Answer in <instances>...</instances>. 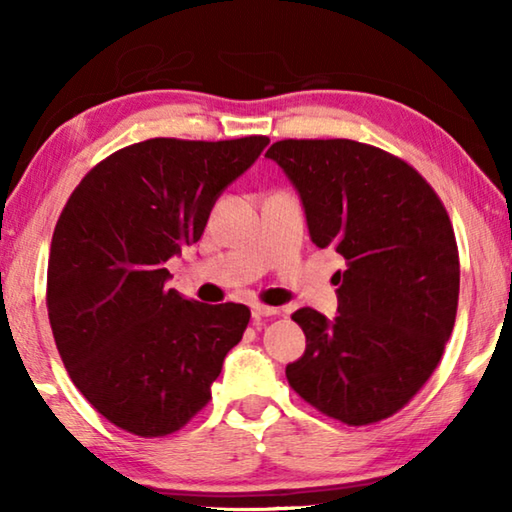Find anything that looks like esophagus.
<instances>
[{"label":"esophagus","instance_id":"obj_1","mask_svg":"<svg viewBox=\"0 0 512 512\" xmlns=\"http://www.w3.org/2000/svg\"><path fill=\"white\" fill-rule=\"evenodd\" d=\"M277 314H280V309H277V307H268V305H262V302H255V305H253V318L255 320L277 316Z\"/></svg>","mask_w":512,"mask_h":512}]
</instances>
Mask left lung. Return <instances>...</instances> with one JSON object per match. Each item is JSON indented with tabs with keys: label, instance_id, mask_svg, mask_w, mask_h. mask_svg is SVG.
<instances>
[{
	"label": "left lung",
	"instance_id": "8db88e82",
	"mask_svg": "<svg viewBox=\"0 0 512 512\" xmlns=\"http://www.w3.org/2000/svg\"><path fill=\"white\" fill-rule=\"evenodd\" d=\"M296 185L311 241L345 259L339 316L293 311L307 350L287 366L309 406L348 427L391 418L427 384L458 307V246L409 162L354 140H280L266 151Z\"/></svg>",
	"mask_w": 512,
	"mask_h": 512
}]
</instances>
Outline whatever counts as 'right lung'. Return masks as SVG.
<instances>
[{
    "label": "right lung",
    "mask_w": 512,
    "mask_h": 512,
    "mask_svg": "<svg viewBox=\"0 0 512 512\" xmlns=\"http://www.w3.org/2000/svg\"><path fill=\"white\" fill-rule=\"evenodd\" d=\"M268 142L153 137L94 164L67 198L47 264L49 325L74 386L115 427L162 438L212 400L250 309L185 300L164 262L201 239L216 198Z\"/></svg>",
    "instance_id": "obj_1"
}]
</instances>
